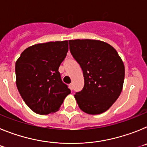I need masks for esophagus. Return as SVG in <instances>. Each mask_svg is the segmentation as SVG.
Returning a JSON list of instances; mask_svg holds the SVG:
<instances>
[{"mask_svg":"<svg viewBox=\"0 0 147 147\" xmlns=\"http://www.w3.org/2000/svg\"><path fill=\"white\" fill-rule=\"evenodd\" d=\"M69 88L71 90H73V89H74V85H73L72 83H71V84L69 85Z\"/></svg>","mask_w":147,"mask_h":147,"instance_id":"esophagus-1","label":"esophagus"}]
</instances>
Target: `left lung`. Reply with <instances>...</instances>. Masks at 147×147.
Instances as JSON below:
<instances>
[{"label":"left lung","mask_w":147,"mask_h":147,"mask_svg":"<svg viewBox=\"0 0 147 147\" xmlns=\"http://www.w3.org/2000/svg\"><path fill=\"white\" fill-rule=\"evenodd\" d=\"M70 51L83 71L85 85L74 95L78 105L88 114L107 111L121 93L124 65L116 50L96 40H71Z\"/></svg>","instance_id":"1"}]
</instances>
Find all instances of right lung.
Wrapping results in <instances>:
<instances>
[{
	"label": "right lung",
	"instance_id": "add662e5",
	"mask_svg": "<svg viewBox=\"0 0 147 147\" xmlns=\"http://www.w3.org/2000/svg\"><path fill=\"white\" fill-rule=\"evenodd\" d=\"M68 51V42L56 41L32 45L15 63L16 85L22 98L40 115L57 112L71 93L58 71Z\"/></svg>",
	"mask_w": 147,
	"mask_h": 147
}]
</instances>
